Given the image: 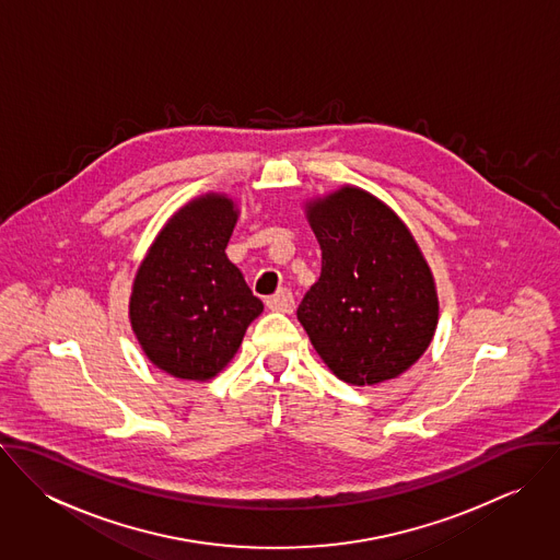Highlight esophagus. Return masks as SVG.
<instances>
[{
    "label": "esophagus",
    "instance_id": "1",
    "mask_svg": "<svg viewBox=\"0 0 560 560\" xmlns=\"http://www.w3.org/2000/svg\"><path fill=\"white\" fill-rule=\"evenodd\" d=\"M267 308L276 311V313L291 315L295 311V298H293V293L289 289H280L276 295H271L267 300Z\"/></svg>",
    "mask_w": 560,
    "mask_h": 560
}]
</instances>
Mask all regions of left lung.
Here are the masks:
<instances>
[{
	"label": "left lung",
	"mask_w": 560,
	"mask_h": 560,
	"mask_svg": "<svg viewBox=\"0 0 560 560\" xmlns=\"http://www.w3.org/2000/svg\"><path fill=\"white\" fill-rule=\"evenodd\" d=\"M320 278L298 319L323 362L351 386L399 377L438 325L431 271L409 231L375 196L342 187L308 207Z\"/></svg>",
	"instance_id": "1"
}]
</instances>
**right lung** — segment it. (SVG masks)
<instances>
[{
    "mask_svg": "<svg viewBox=\"0 0 560 560\" xmlns=\"http://www.w3.org/2000/svg\"><path fill=\"white\" fill-rule=\"evenodd\" d=\"M235 224L233 200H194L165 224L138 269L133 331L149 360L178 380L215 377L262 313L224 252Z\"/></svg>",
    "mask_w": 560,
    "mask_h": 560,
    "instance_id": "1",
    "label": "right lung"
}]
</instances>
